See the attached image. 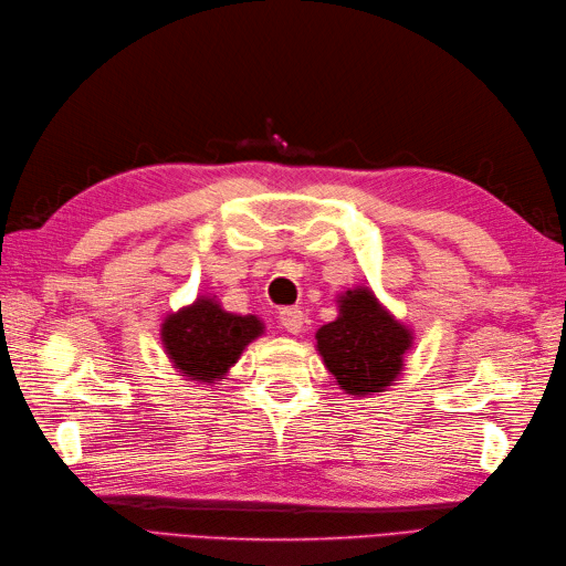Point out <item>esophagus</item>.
<instances>
[{"instance_id": "34e87169", "label": "esophagus", "mask_w": 566, "mask_h": 566, "mask_svg": "<svg viewBox=\"0 0 566 566\" xmlns=\"http://www.w3.org/2000/svg\"><path fill=\"white\" fill-rule=\"evenodd\" d=\"M280 323H282L284 331H290L294 335L302 333V328H304V311L296 308V306L282 308L280 311Z\"/></svg>"}]
</instances>
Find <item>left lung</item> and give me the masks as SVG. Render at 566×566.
Wrapping results in <instances>:
<instances>
[{"label":"left lung","instance_id":"left-lung-1","mask_svg":"<svg viewBox=\"0 0 566 566\" xmlns=\"http://www.w3.org/2000/svg\"><path fill=\"white\" fill-rule=\"evenodd\" d=\"M340 314L316 331V347L340 389L350 396L384 391L399 379L413 333L396 321L369 286L338 296Z\"/></svg>","mask_w":566,"mask_h":566}]
</instances>
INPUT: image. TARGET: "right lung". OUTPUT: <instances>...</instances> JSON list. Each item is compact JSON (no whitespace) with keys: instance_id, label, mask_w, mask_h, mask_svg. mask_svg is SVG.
Returning <instances> with one entry per match:
<instances>
[{"instance_id":"add662e5","label":"right lung","mask_w":566,"mask_h":566,"mask_svg":"<svg viewBox=\"0 0 566 566\" xmlns=\"http://www.w3.org/2000/svg\"><path fill=\"white\" fill-rule=\"evenodd\" d=\"M264 333L258 316L228 314L216 296H199L175 311L160 326L165 353L179 377L216 384L226 377L245 347Z\"/></svg>"}]
</instances>
